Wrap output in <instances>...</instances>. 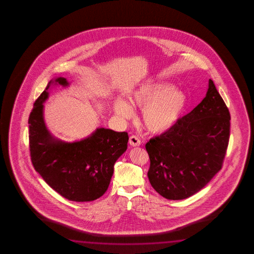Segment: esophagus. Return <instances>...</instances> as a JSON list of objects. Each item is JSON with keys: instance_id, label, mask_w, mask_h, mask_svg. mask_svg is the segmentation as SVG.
I'll return each mask as SVG.
<instances>
[{"instance_id": "1", "label": "esophagus", "mask_w": 254, "mask_h": 254, "mask_svg": "<svg viewBox=\"0 0 254 254\" xmlns=\"http://www.w3.org/2000/svg\"><path fill=\"white\" fill-rule=\"evenodd\" d=\"M129 145L131 146H140V139L137 136H130L129 139Z\"/></svg>"}]
</instances>
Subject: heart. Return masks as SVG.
Masks as SVG:
<instances>
[{
	"instance_id": "heart-1",
	"label": "heart",
	"mask_w": 254,
	"mask_h": 254,
	"mask_svg": "<svg viewBox=\"0 0 254 254\" xmlns=\"http://www.w3.org/2000/svg\"><path fill=\"white\" fill-rule=\"evenodd\" d=\"M128 102L131 107L142 109V123L149 132L162 134L181 120L189 99L183 90L174 89L168 82H148L129 93ZM114 111L124 119L131 116V109L124 99L114 101Z\"/></svg>"
}]
</instances>
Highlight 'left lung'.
Segmentation results:
<instances>
[{"instance_id":"obj_1","label":"left lung","mask_w":254,"mask_h":254,"mask_svg":"<svg viewBox=\"0 0 254 254\" xmlns=\"http://www.w3.org/2000/svg\"><path fill=\"white\" fill-rule=\"evenodd\" d=\"M229 133L230 114L210 79L201 103L172 129L146 143L151 186L169 200L197 193L222 167Z\"/></svg>"}]
</instances>
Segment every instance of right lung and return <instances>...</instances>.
<instances>
[{"label": "right lung", "instance_id": "right-lung-1", "mask_svg": "<svg viewBox=\"0 0 254 254\" xmlns=\"http://www.w3.org/2000/svg\"><path fill=\"white\" fill-rule=\"evenodd\" d=\"M64 77L51 80L34 104L28 119L31 160L35 171L57 193L74 202H90L108 190L114 165L127 149V132L106 128L79 141L65 142L49 131L43 103L52 85L69 86Z\"/></svg>", "mask_w": 254, "mask_h": 254}]
</instances>
